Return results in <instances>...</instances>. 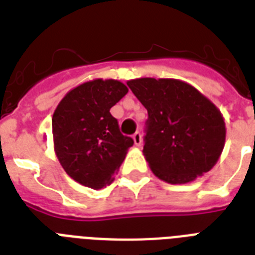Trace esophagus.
I'll list each match as a JSON object with an SVG mask.
<instances>
[{"label":"esophagus","mask_w":255,"mask_h":255,"mask_svg":"<svg viewBox=\"0 0 255 255\" xmlns=\"http://www.w3.org/2000/svg\"><path fill=\"white\" fill-rule=\"evenodd\" d=\"M132 139H133V141H135L136 145H141V141H143V139H141V133H140L139 131H136L135 133H133Z\"/></svg>","instance_id":"1"}]
</instances>
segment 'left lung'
Listing matches in <instances>:
<instances>
[{
    "label": "left lung",
    "instance_id": "left-lung-1",
    "mask_svg": "<svg viewBox=\"0 0 255 255\" xmlns=\"http://www.w3.org/2000/svg\"><path fill=\"white\" fill-rule=\"evenodd\" d=\"M127 85L148 111L143 153L157 177L186 184L214 167L226 129L208 98L177 79L140 78Z\"/></svg>",
    "mask_w": 255,
    "mask_h": 255
}]
</instances>
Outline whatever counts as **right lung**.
Segmentation results:
<instances>
[{"mask_svg":"<svg viewBox=\"0 0 255 255\" xmlns=\"http://www.w3.org/2000/svg\"><path fill=\"white\" fill-rule=\"evenodd\" d=\"M128 92L114 79H94L73 88L54 111V151L70 177L82 185L102 189L114 181V173L133 145L111 115Z\"/></svg>","mask_w":255,"mask_h":255,"instance_id":"1","label":"right lung"}]
</instances>
